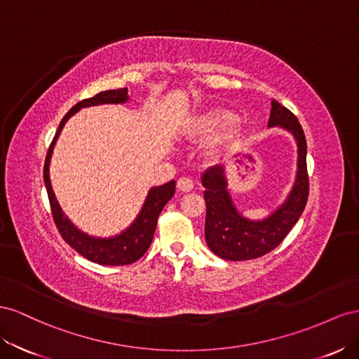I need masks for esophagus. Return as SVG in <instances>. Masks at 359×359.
<instances>
[{
	"instance_id": "obj_1",
	"label": "esophagus",
	"mask_w": 359,
	"mask_h": 359,
	"mask_svg": "<svg viewBox=\"0 0 359 359\" xmlns=\"http://www.w3.org/2000/svg\"><path fill=\"white\" fill-rule=\"evenodd\" d=\"M177 188H179V191L189 192V191L194 189V182L189 177H180L177 180Z\"/></svg>"
}]
</instances>
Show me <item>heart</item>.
Instances as JSON below:
<instances>
[{"label": "heart", "mask_w": 359, "mask_h": 359, "mask_svg": "<svg viewBox=\"0 0 359 359\" xmlns=\"http://www.w3.org/2000/svg\"><path fill=\"white\" fill-rule=\"evenodd\" d=\"M234 120H236V116H234L231 111L215 109L208 112V114L203 116L201 118H198L196 125H194L192 130L196 132V134H215V132L233 125Z\"/></svg>", "instance_id": "obj_1"}]
</instances>
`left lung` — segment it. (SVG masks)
<instances>
[{
    "label": "left lung",
    "mask_w": 359,
    "mask_h": 359,
    "mask_svg": "<svg viewBox=\"0 0 359 359\" xmlns=\"http://www.w3.org/2000/svg\"><path fill=\"white\" fill-rule=\"evenodd\" d=\"M268 126H281L298 142V172L294 185L281 206L268 218L251 221L234 208L227 191L224 167L215 165L204 171L201 183L206 188V236L208 247L224 260L241 262L262 257L271 252L287 236L298 222L309 200L310 183L306 172V141L302 126L290 109L272 100Z\"/></svg>",
    "instance_id": "left-lung-1"
}]
</instances>
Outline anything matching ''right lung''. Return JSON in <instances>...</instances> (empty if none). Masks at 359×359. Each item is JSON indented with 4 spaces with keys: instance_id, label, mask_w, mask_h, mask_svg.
<instances>
[{
    "instance_id": "add662e5",
    "label": "right lung",
    "mask_w": 359,
    "mask_h": 359,
    "mask_svg": "<svg viewBox=\"0 0 359 359\" xmlns=\"http://www.w3.org/2000/svg\"><path fill=\"white\" fill-rule=\"evenodd\" d=\"M128 99H129L128 88H118V90L100 91V93H97L93 97L78 102L75 107L70 108V111L63 117V120H61L45 159L43 180L48 191L50 210H53V218L61 234V238H63L76 252L83 255V257L97 264H107V266L130 264L146 254L153 241V234H155V230H156L159 213L162 212L163 206H165V204L171 200L174 192H176V182L171 180L165 183V185L151 188L149 191L144 206H142L137 219L132 222L125 231L117 234V236L100 239V238H91L88 234L78 230L75 225L65 217V213L61 210L58 201L55 200L53 187H50L49 163H50V156H53L55 141L60 135L61 129H63L66 121L69 120V117L74 116L75 112L79 111L81 108L102 105V104H123V102H126Z\"/></svg>"
}]
</instances>
